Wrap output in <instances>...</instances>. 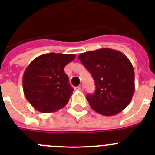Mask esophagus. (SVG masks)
I'll return each mask as SVG.
<instances>
[{
  "mask_svg": "<svg viewBox=\"0 0 155 155\" xmlns=\"http://www.w3.org/2000/svg\"><path fill=\"white\" fill-rule=\"evenodd\" d=\"M77 89L80 91H83V89H84V86H83L82 84H80V85H79V86L77 87Z\"/></svg>",
  "mask_w": 155,
  "mask_h": 155,
  "instance_id": "34e87169",
  "label": "esophagus"
}]
</instances>
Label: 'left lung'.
Instances as JSON below:
<instances>
[{
	"label": "left lung",
	"instance_id": "1",
	"mask_svg": "<svg viewBox=\"0 0 155 155\" xmlns=\"http://www.w3.org/2000/svg\"><path fill=\"white\" fill-rule=\"evenodd\" d=\"M78 57L95 81V91L86 96L93 110L111 116L125 109L134 92V71L129 59L110 48L87 51Z\"/></svg>",
	"mask_w": 155,
	"mask_h": 155
}]
</instances>
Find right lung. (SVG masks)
I'll list each match as a JSON object with an SVG mask.
<instances>
[{"mask_svg":"<svg viewBox=\"0 0 155 155\" xmlns=\"http://www.w3.org/2000/svg\"><path fill=\"white\" fill-rule=\"evenodd\" d=\"M75 57L74 54H44L26 68L23 75L24 94L36 110L51 113L66 106L73 88L64 68Z\"/></svg>","mask_w":155,"mask_h":155,"instance_id":"add662e5","label":"right lung"}]
</instances>
